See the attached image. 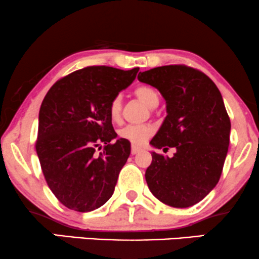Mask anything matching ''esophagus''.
Listing matches in <instances>:
<instances>
[{
  "label": "esophagus",
  "instance_id": "obj_1",
  "mask_svg": "<svg viewBox=\"0 0 259 259\" xmlns=\"http://www.w3.org/2000/svg\"><path fill=\"white\" fill-rule=\"evenodd\" d=\"M141 150H142V148H141V147L132 146V154H134V155H135V154H137V153H140Z\"/></svg>",
  "mask_w": 259,
  "mask_h": 259
}]
</instances>
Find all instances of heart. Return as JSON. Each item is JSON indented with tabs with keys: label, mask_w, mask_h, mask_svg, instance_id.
<instances>
[{
	"label": "heart",
	"mask_w": 259,
	"mask_h": 259,
	"mask_svg": "<svg viewBox=\"0 0 259 259\" xmlns=\"http://www.w3.org/2000/svg\"><path fill=\"white\" fill-rule=\"evenodd\" d=\"M134 94L137 99L142 101L148 109H155L160 103V94L155 88L148 84H141L134 90ZM109 116L113 122H118L122 116V98L119 96L113 97L109 104ZM154 129L152 125H125L119 130V136L129 141L133 145H143L150 136L153 135Z\"/></svg>",
	"instance_id": "b5f03b06"
}]
</instances>
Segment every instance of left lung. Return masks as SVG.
I'll use <instances>...</instances> for the list:
<instances>
[{
  "instance_id": "8db88e82",
  "label": "left lung",
  "mask_w": 259,
  "mask_h": 259,
  "mask_svg": "<svg viewBox=\"0 0 259 259\" xmlns=\"http://www.w3.org/2000/svg\"><path fill=\"white\" fill-rule=\"evenodd\" d=\"M137 78L166 100L167 116L150 145L176 148L172 158L152 153L147 184L165 204L191 207L217 186L230 146L231 120L220 91L204 73L183 64L153 68Z\"/></svg>"
}]
</instances>
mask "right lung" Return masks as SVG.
<instances>
[{"instance_id": "add662e5", "label": "right lung", "mask_w": 259, "mask_h": 259, "mask_svg": "<svg viewBox=\"0 0 259 259\" xmlns=\"http://www.w3.org/2000/svg\"><path fill=\"white\" fill-rule=\"evenodd\" d=\"M139 70L86 67L58 80L42 100L35 150L49 188L71 210L92 211L113 194L130 142H112L117 134L107 109Z\"/></svg>"}]
</instances>
